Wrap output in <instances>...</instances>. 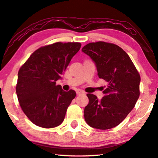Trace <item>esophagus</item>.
I'll return each mask as SVG.
<instances>
[{
    "label": "esophagus",
    "instance_id": "34e87169",
    "mask_svg": "<svg viewBox=\"0 0 158 158\" xmlns=\"http://www.w3.org/2000/svg\"><path fill=\"white\" fill-rule=\"evenodd\" d=\"M84 94V92H83V91H81L80 89L77 90V95H81V94Z\"/></svg>",
    "mask_w": 158,
    "mask_h": 158
}]
</instances>
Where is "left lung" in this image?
Wrapping results in <instances>:
<instances>
[{"instance_id":"1","label":"left lung","mask_w":158,"mask_h":158,"mask_svg":"<svg viewBox=\"0 0 158 158\" xmlns=\"http://www.w3.org/2000/svg\"><path fill=\"white\" fill-rule=\"evenodd\" d=\"M82 52L95 62L99 78L107 86L100 101L87 94L89 104L84 110L86 123L92 127L109 130L123 122L139 97L140 76L128 54L119 46L104 41L92 42Z\"/></svg>"}]
</instances>
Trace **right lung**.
<instances>
[{"label":"right lung","instance_id":"add662e5","mask_svg":"<svg viewBox=\"0 0 158 158\" xmlns=\"http://www.w3.org/2000/svg\"><path fill=\"white\" fill-rule=\"evenodd\" d=\"M81 46L79 42H56L41 46L20 68L15 86L18 99L35 125L53 128L63 123L76 92H65L56 81Z\"/></svg>","mask_w":158,"mask_h":158}]
</instances>
